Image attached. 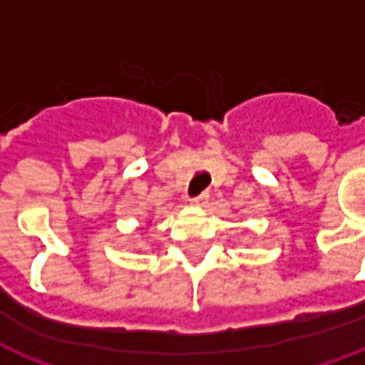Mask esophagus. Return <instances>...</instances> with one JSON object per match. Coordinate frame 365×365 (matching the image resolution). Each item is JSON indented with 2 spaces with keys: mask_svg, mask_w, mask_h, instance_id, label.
<instances>
[{
  "mask_svg": "<svg viewBox=\"0 0 365 365\" xmlns=\"http://www.w3.org/2000/svg\"><path fill=\"white\" fill-rule=\"evenodd\" d=\"M208 199H210V193H208V191H202L201 195H197V197H195L193 205H197V207H207Z\"/></svg>",
  "mask_w": 365,
  "mask_h": 365,
  "instance_id": "1",
  "label": "esophagus"
}]
</instances>
